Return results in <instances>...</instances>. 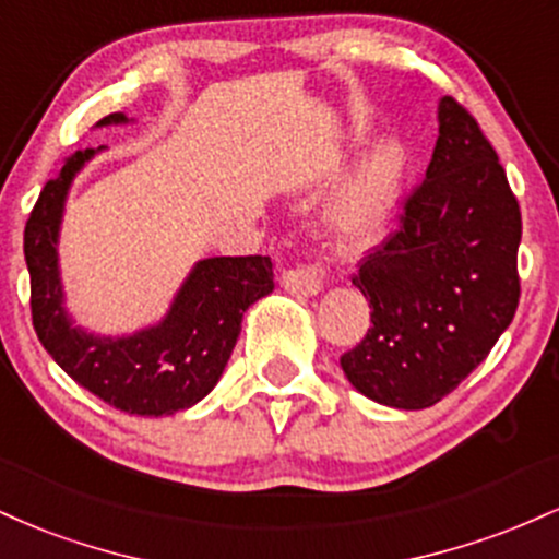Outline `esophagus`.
<instances>
[{
    "mask_svg": "<svg viewBox=\"0 0 559 559\" xmlns=\"http://www.w3.org/2000/svg\"><path fill=\"white\" fill-rule=\"evenodd\" d=\"M281 286L294 297H316L323 288V273H320L318 265L292 267V271L281 275Z\"/></svg>",
    "mask_w": 559,
    "mask_h": 559,
    "instance_id": "obj_1",
    "label": "esophagus"
}]
</instances>
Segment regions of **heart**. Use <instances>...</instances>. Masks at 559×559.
Segmentation results:
<instances>
[{
	"label": "heart",
	"mask_w": 559,
	"mask_h": 559,
	"mask_svg": "<svg viewBox=\"0 0 559 559\" xmlns=\"http://www.w3.org/2000/svg\"><path fill=\"white\" fill-rule=\"evenodd\" d=\"M404 181V152L396 141H378L365 150L333 191L323 226L342 252L368 249L381 239Z\"/></svg>",
	"instance_id": "heart-1"
}]
</instances>
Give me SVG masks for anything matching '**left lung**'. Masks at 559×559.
I'll use <instances>...</instances> for the list:
<instances>
[{"label":"left lung","instance_id":"8db88e82","mask_svg":"<svg viewBox=\"0 0 559 559\" xmlns=\"http://www.w3.org/2000/svg\"><path fill=\"white\" fill-rule=\"evenodd\" d=\"M400 221L352 278L373 312L342 370L368 400L426 409L486 360L521 297V207L493 146L452 96H441L426 181Z\"/></svg>","mask_w":559,"mask_h":559}]
</instances>
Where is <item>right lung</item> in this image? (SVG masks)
Masks as SVG:
<instances>
[{"label": "right lung", "instance_id": "obj_1", "mask_svg": "<svg viewBox=\"0 0 559 559\" xmlns=\"http://www.w3.org/2000/svg\"><path fill=\"white\" fill-rule=\"evenodd\" d=\"M123 112L102 126H126ZM99 150L73 152L47 181L25 223L23 252L31 273V316L38 342L66 373L102 402L128 415H173L202 402L226 370L243 312L273 292L271 258L199 260L157 323L123 333L86 331L66 307L60 275V226L75 176Z\"/></svg>", "mask_w": 559, "mask_h": 559}]
</instances>
